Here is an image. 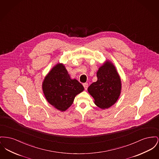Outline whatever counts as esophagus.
I'll return each mask as SVG.
<instances>
[{
	"label": "esophagus",
	"instance_id": "34e87169",
	"mask_svg": "<svg viewBox=\"0 0 159 159\" xmlns=\"http://www.w3.org/2000/svg\"><path fill=\"white\" fill-rule=\"evenodd\" d=\"M84 89L85 90H86L87 89V88H88V83H84Z\"/></svg>",
	"mask_w": 159,
	"mask_h": 159
}]
</instances>
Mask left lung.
I'll use <instances>...</instances> for the list:
<instances>
[{
  "label": "left lung",
  "mask_w": 159,
  "mask_h": 159,
  "mask_svg": "<svg viewBox=\"0 0 159 159\" xmlns=\"http://www.w3.org/2000/svg\"><path fill=\"white\" fill-rule=\"evenodd\" d=\"M97 81L91 84L88 91L95 104L102 109H108L118 100L121 92V80L115 66L106 61L97 72Z\"/></svg>",
  "instance_id": "left-lung-1"
}]
</instances>
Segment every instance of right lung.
<instances>
[{
    "label": "right lung",
    "instance_id": "obj_1",
    "mask_svg": "<svg viewBox=\"0 0 159 159\" xmlns=\"http://www.w3.org/2000/svg\"><path fill=\"white\" fill-rule=\"evenodd\" d=\"M42 88L47 102L61 112L70 107L75 97L84 90L77 80L71 78L62 63H57L48 73Z\"/></svg>",
    "mask_w": 159,
    "mask_h": 159
}]
</instances>
